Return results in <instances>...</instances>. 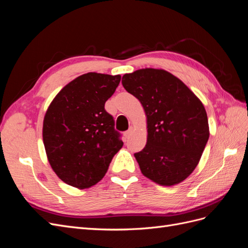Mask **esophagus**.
I'll return each mask as SVG.
<instances>
[{
  "label": "esophagus",
  "mask_w": 248,
  "mask_h": 248,
  "mask_svg": "<svg viewBox=\"0 0 248 248\" xmlns=\"http://www.w3.org/2000/svg\"><path fill=\"white\" fill-rule=\"evenodd\" d=\"M131 133H132V128H129L128 130L125 131V132H124V137H125V139H128V138L131 136Z\"/></svg>",
  "instance_id": "1"
}]
</instances>
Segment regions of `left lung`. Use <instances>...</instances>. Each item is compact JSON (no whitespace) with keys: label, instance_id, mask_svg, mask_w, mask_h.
<instances>
[{"label":"left lung","instance_id":"8db88e82","mask_svg":"<svg viewBox=\"0 0 248 248\" xmlns=\"http://www.w3.org/2000/svg\"><path fill=\"white\" fill-rule=\"evenodd\" d=\"M122 85L147 116V145L134 154L142 175L163 186L182 182L198 166L209 139L202 103L183 81L162 69L124 74Z\"/></svg>","mask_w":248,"mask_h":248}]
</instances>
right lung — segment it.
<instances>
[{"label":"right lung","mask_w":248,"mask_h":248,"mask_svg":"<svg viewBox=\"0 0 248 248\" xmlns=\"http://www.w3.org/2000/svg\"><path fill=\"white\" fill-rule=\"evenodd\" d=\"M120 80V76L82 74L58 93L46 110L42 136L47 159L68 185L84 189L98 183L123 146L114 117L104 108Z\"/></svg>","instance_id":"add662e5"}]
</instances>
